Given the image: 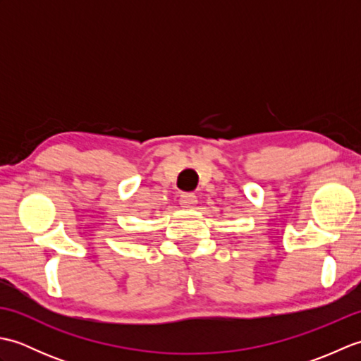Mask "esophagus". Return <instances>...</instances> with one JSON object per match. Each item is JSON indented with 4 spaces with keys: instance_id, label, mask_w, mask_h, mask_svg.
<instances>
[{
    "instance_id": "34e87169",
    "label": "esophagus",
    "mask_w": 361,
    "mask_h": 361,
    "mask_svg": "<svg viewBox=\"0 0 361 361\" xmlns=\"http://www.w3.org/2000/svg\"><path fill=\"white\" fill-rule=\"evenodd\" d=\"M180 204L183 208H194L197 204V195L192 192H183L180 195Z\"/></svg>"
}]
</instances>
